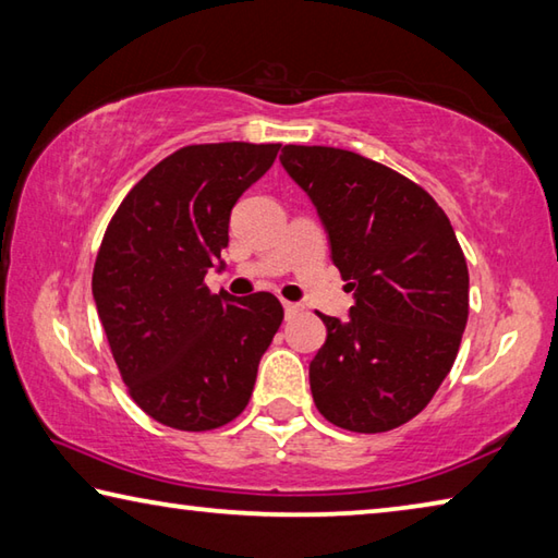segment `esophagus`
Returning <instances> with one entry per match:
<instances>
[{"label":"esophagus","mask_w":558,"mask_h":558,"mask_svg":"<svg viewBox=\"0 0 558 558\" xmlns=\"http://www.w3.org/2000/svg\"><path fill=\"white\" fill-rule=\"evenodd\" d=\"M301 311V306L299 304H291V301H284V314H287V318H294L296 314Z\"/></svg>","instance_id":"34e87169"}]
</instances>
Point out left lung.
<instances>
[{
    "label": "left lung",
    "instance_id": "1",
    "mask_svg": "<svg viewBox=\"0 0 558 558\" xmlns=\"http://www.w3.org/2000/svg\"><path fill=\"white\" fill-rule=\"evenodd\" d=\"M281 166L328 232L330 259L353 291L348 320L308 365L330 424L383 434L414 418L451 373L468 320V264L451 220L422 185L333 146L287 144Z\"/></svg>",
    "mask_w": 558,
    "mask_h": 558
}]
</instances>
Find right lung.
I'll use <instances>...</instances> for the list:
<instances>
[{
    "label": "right lung",
    "instance_id": "add662e5",
    "mask_svg": "<svg viewBox=\"0 0 558 558\" xmlns=\"http://www.w3.org/2000/svg\"><path fill=\"white\" fill-rule=\"evenodd\" d=\"M279 144H193L159 161L107 225L93 296L126 389L179 432H210L247 407L284 308L269 291L234 301L203 284L222 267L230 213Z\"/></svg>",
    "mask_w": 558,
    "mask_h": 558
}]
</instances>
